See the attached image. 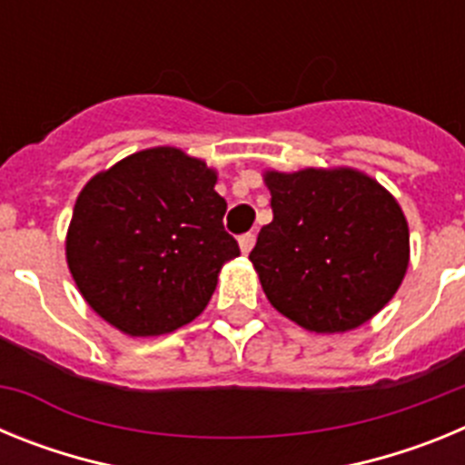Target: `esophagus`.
<instances>
[{
	"label": "esophagus",
	"mask_w": 465,
	"mask_h": 465,
	"mask_svg": "<svg viewBox=\"0 0 465 465\" xmlns=\"http://www.w3.org/2000/svg\"><path fill=\"white\" fill-rule=\"evenodd\" d=\"M253 244H256V235H253V232H244V235H240V249H242V253H249V252H252Z\"/></svg>",
	"instance_id": "esophagus-1"
}]
</instances>
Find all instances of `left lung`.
Segmentation results:
<instances>
[{"instance_id": "8db88e82", "label": "left lung", "mask_w": 465, "mask_h": 465, "mask_svg": "<svg viewBox=\"0 0 465 465\" xmlns=\"http://www.w3.org/2000/svg\"><path fill=\"white\" fill-rule=\"evenodd\" d=\"M272 223L249 261L274 310L314 332L361 326L393 298L410 261L391 193L354 170L268 172Z\"/></svg>"}]
</instances>
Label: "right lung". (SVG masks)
I'll list each match as a JSON object with an SVG mask.
<instances>
[{
	"label": "right lung",
	"mask_w": 465,
	"mask_h": 465,
	"mask_svg": "<svg viewBox=\"0 0 465 465\" xmlns=\"http://www.w3.org/2000/svg\"><path fill=\"white\" fill-rule=\"evenodd\" d=\"M203 160L160 146L121 160L81 191L67 262L81 295L118 331L146 338L186 326L207 307L240 246Z\"/></svg>",
	"instance_id": "1"
}]
</instances>
